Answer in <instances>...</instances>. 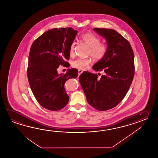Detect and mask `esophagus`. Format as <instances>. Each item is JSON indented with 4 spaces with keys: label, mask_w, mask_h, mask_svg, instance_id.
<instances>
[{
    "label": "esophagus",
    "mask_w": 158,
    "mask_h": 158,
    "mask_svg": "<svg viewBox=\"0 0 158 158\" xmlns=\"http://www.w3.org/2000/svg\"><path fill=\"white\" fill-rule=\"evenodd\" d=\"M82 72H83V71H82V70H80V69L78 70V74H79V75H80Z\"/></svg>",
    "instance_id": "1"
}]
</instances>
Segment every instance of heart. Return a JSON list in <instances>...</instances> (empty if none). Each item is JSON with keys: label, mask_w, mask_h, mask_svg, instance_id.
Returning a JSON list of instances; mask_svg holds the SVG:
<instances>
[{"label": "heart", "mask_w": 158, "mask_h": 158, "mask_svg": "<svg viewBox=\"0 0 158 158\" xmlns=\"http://www.w3.org/2000/svg\"><path fill=\"white\" fill-rule=\"evenodd\" d=\"M81 40L88 45L90 48L89 54L96 60H100L104 58L107 52V46L104 43H101V40L98 37L93 34L86 33L82 35ZM75 42L72 43L69 47V54L73 55L74 54ZM92 62L90 57L78 58L72 63V66L74 68L84 70L87 69L89 64Z\"/></svg>", "instance_id": "1"}]
</instances>
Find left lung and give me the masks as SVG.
I'll list each match as a JSON object with an SVG mask.
<instances>
[{
    "label": "left lung",
    "instance_id": "left-lung-1",
    "mask_svg": "<svg viewBox=\"0 0 158 158\" xmlns=\"http://www.w3.org/2000/svg\"><path fill=\"white\" fill-rule=\"evenodd\" d=\"M93 30L106 38L107 52L93 68L105 74L99 78L97 73L84 72L79 80L89 104L98 111H107L120 103L130 88L134 75V53L128 40L116 31Z\"/></svg>",
    "mask_w": 158,
    "mask_h": 158
}]
</instances>
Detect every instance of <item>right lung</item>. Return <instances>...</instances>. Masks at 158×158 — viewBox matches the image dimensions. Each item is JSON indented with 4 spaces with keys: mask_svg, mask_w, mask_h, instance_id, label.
I'll use <instances>...</instances> for the list:
<instances>
[{
    "mask_svg": "<svg viewBox=\"0 0 158 158\" xmlns=\"http://www.w3.org/2000/svg\"><path fill=\"white\" fill-rule=\"evenodd\" d=\"M77 31L72 27L48 30L34 41L29 55L27 75L30 88L38 102L50 111H58L67 104L69 96L64 84L78 76V70L68 69L58 74L60 65L68 67L69 47Z\"/></svg>",
    "mask_w": 158,
    "mask_h": 158,
    "instance_id": "1",
    "label": "right lung"
}]
</instances>
